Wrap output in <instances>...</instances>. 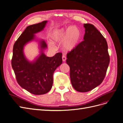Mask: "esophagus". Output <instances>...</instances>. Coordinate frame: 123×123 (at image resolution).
<instances>
[{
    "label": "esophagus",
    "mask_w": 123,
    "mask_h": 123,
    "mask_svg": "<svg viewBox=\"0 0 123 123\" xmlns=\"http://www.w3.org/2000/svg\"><path fill=\"white\" fill-rule=\"evenodd\" d=\"M62 61L63 62H65L66 61V57L65 55H62Z\"/></svg>",
    "instance_id": "34e87169"
}]
</instances>
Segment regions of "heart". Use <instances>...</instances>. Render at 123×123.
<instances>
[{"instance_id": "heart-1", "label": "heart", "mask_w": 123, "mask_h": 123, "mask_svg": "<svg viewBox=\"0 0 123 123\" xmlns=\"http://www.w3.org/2000/svg\"><path fill=\"white\" fill-rule=\"evenodd\" d=\"M82 36L80 30L75 25L66 29L56 30L51 34V40L53 43H60L64 41L63 48L66 51H72L78 46ZM50 47L53 48L52 43H50Z\"/></svg>"}]
</instances>
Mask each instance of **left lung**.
Instances as JSON below:
<instances>
[{"instance_id":"obj_1","label":"left lung","mask_w":123,"mask_h":123,"mask_svg":"<svg viewBox=\"0 0 123 123\" xmlns=\"http://www.w3.org/2000/svg\"><path fill=\"white\" fill-rule=\"evenodd\" d=\"M84 40L67 54L73 87L80 92L91 91L102 83L110 62L106 39L94 26L85 24Z\"/></svg>"}]
</instances>
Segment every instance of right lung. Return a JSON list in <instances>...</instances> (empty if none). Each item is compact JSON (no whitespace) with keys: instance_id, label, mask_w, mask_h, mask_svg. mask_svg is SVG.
<instances>
[{"instance_id":"1","label":"right lung","mask_w":123,"mask_h":123,"mask_svg":"<svg viewBox=\"0 0 123 123\" xmlns=\"http://www.w3.org/2000/svg\"><path fill=\"white\" fill-rule=\"evenodd\" d=\"M47 22L43 21L29 25L13 46L11 64L17 83L23 89L35 95L44 94L51 90L54 72L62 62L61 53L51 57L46 56L43 51L47 45L43 39L38 40L40 53L34 61H29L24 54L25 46L35 40V34L43 31Z\"/></svg>"}]
</instances>
